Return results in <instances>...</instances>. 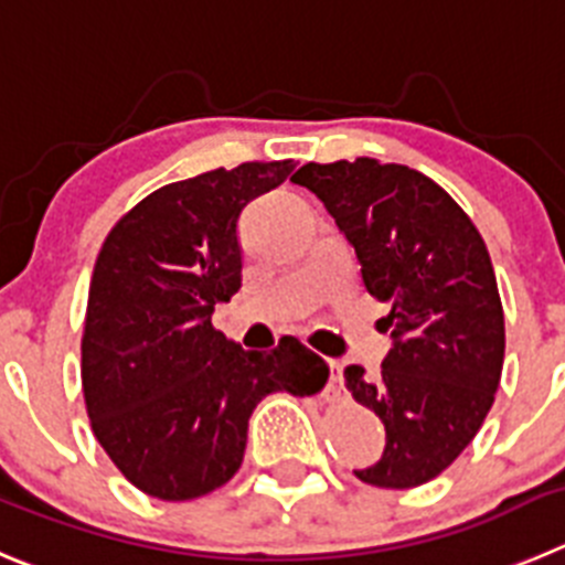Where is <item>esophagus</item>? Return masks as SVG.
Here are the masks:
<instances>
[{"label": "esophagus", "mask_w": 565, "mask_h": 565, "mask_svg": "<svg viewBox=\"0 0 565 565\" xmlns=\"http://www.w3.org/2000/svg\"><path fill=\"white\" fill-rule=\"evenodd\" d=\"M342 373H340V362H331V384H329V393H331V398H334V395H340V390H342Z\"/></svg>", "instance_id": "obj_1"}]
</instances>
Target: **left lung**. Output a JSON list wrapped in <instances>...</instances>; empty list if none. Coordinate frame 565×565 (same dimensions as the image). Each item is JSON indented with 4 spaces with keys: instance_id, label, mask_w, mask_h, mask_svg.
<instances>
[{
    "instance_id": "obj_1",
    "label": "left lung",
    "mask_w": 565,
    "mask_h": 565,
    "mask_svg": "<svg viewBox=\"0 0 565 565\" xmlns=\"http://www.w3.org/2000/svg\"><path fill=\"white\" fill-rule=\"evenodd\" d=\"M292 183L323 200L365 289L393 307L382 373L345 367L348 393L387 431L382 460L354 473L376 488H418L462 455L497 398L504 309L488 247L451 194L404 163L309 161Z\"/></svg>"
}]
</instances>
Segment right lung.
Returning <instances> with one entry per match:
<instances>
[{
  "label": "right lung",
  "mask_w": 565,
  "mask_h": 565,
  "mask_svg": "<svg viewBox=\"0 0 565 565\" xmlns=\"http://www.w3.org/2000/svg\"><path fill=\"white\" fill-rule=\"evenodd\" d=\"M292 170L289 158L247 161L167 183L99 247L83 398L105 455L147 497L186 502L223 488L242 466L256 404L329 382V365L295 337L258 354L211 326L214 303L242 287V209Z\"/></svg>",
  "instance_id": "obj_1"
}]
</instances>
